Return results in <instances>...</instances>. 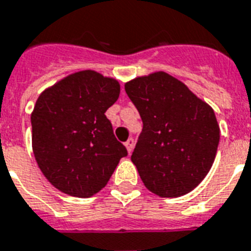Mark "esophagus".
Instances as JSON below:
<instances>
[{
    "label": "esophagus",
    "instance_id": "1",
    "mask_svg": "<svg viewBox=\"0 0 251 251\" xmlns=\"http://www.w3.org/2000/svg\"><path fill=\"white\" fill-rule=\"evenodd\" d=\"M125 146H126V149H127V152H129V153L133 152V149H134V139H133V138H129V139L125 142Z\"/></svg>",
    "mask_w": 251,
    "mask_h": 251
}]
</instances>
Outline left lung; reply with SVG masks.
I'll use <instances>...</instances> for the list:
<instances>
[{
  "label": "left lung",
  "instance_id": "left-lung-1",
  "mask_svg": "<svg viewBox=\"0 0 251 251\" xmlns=\"http://www.w3.org/2000/svg\"><path fill=\"white\" fill-rule=\"evenodd\" d=\"M143 129L131 155L145 186L165 198L190 193L210 172L220 129L210 105L167 73L125 84Z\"/></svg>",
  "mask_w": 251,
  "mask_h": 251
}]
</instances>
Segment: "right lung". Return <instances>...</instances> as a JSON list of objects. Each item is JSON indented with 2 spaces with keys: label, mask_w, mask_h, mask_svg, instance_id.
<instances>
[{
  "label": "right lung",
  "mask_w": 251,
  "mask_h": 251,
  "mask_svg": "<svg viewBox=\"0 0 251 251\" xmlns=\"http://www.w3.org/2000/svg\"><path fill=\"white\" fill-rule=\"evenodd\" d=\"M120 84L92 70L75 73L45 90L31 114L37 165L65 194L88 198L109 181L127 150L114 137L106 109Z\"/></svg>",
  "instance_id": "add662e5"
}]
</instances>
